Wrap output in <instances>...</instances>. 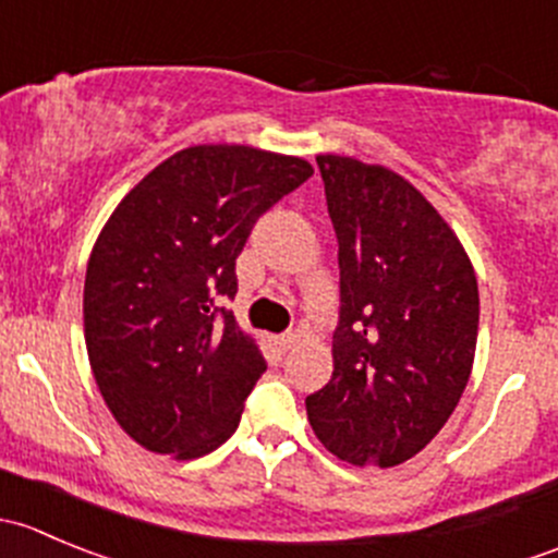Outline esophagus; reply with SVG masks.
Returning <instances> with one entry per match:
<instances>
[{"instance_id":"obj_1","label":"esophagus","mask_w":558,"mask_h":558,"mask_svg":"<svg viewBox=\"0 0 558 558\" xmlns=\"http://www.w3.org/2000/svg\"><path fill=\"white\" fill-rule=\"evenodd\" d=\"M296 340H300V335H296V331H286V335L278 337V345L283 348V351H291V348L296 345Z\"/></svg>"}]
</instances>
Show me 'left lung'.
Returning a JSON list of instances; mask_svg holds the SVG:
<instances>
[{"label": "left lung", "instance_id": "8db88e82", "mask_svg": "<svg viewBox=\"0 0 558 558\" xmlns=\"http://www.w3.org/2000/svg\"><path fill=\"white\" fill-rule=\"evenodd\" d=\"M340 243L335 373L305 399L324 448L397 466L446 426L475 362L477 278L464 245L410 180L315 156Z\"/></svg>", "mask_w": 558, "mask_h": 558}]
</instances>
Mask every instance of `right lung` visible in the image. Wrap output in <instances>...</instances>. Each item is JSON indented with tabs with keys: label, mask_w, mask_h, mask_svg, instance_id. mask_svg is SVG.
I'll return each instance as SVG.
<instances>
[{
	"label": "right lung",
	"mask_w": 558,
	"mask_h": 558,
	"mask_svg": "<svg viewBox=\"0 0 558 558\" xmlns=\"http://www.w3.org/2000/svg\"><path fill=\"white\" fill-rule=\"evenodd\" d=\"M300 156L191 145L118 202L94 243L83 326L94 380L123 432L154 453L199 459L234 435L267 369L216 296L262 213L305 183Z\"/></svg>",
	"instance_id": "1"
}]
</instances>
